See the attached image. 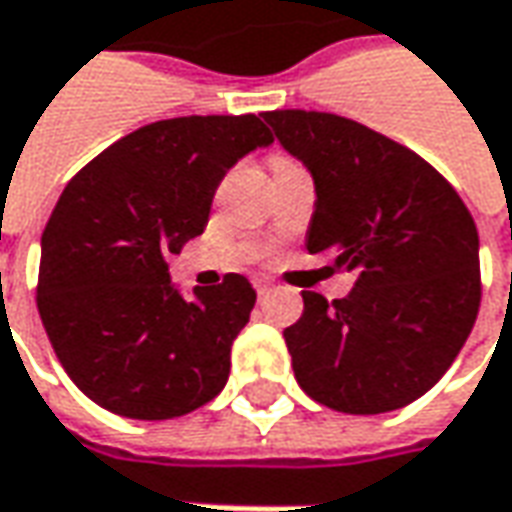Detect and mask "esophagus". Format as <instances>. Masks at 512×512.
<instances>
[{
  "instance_id": "34e87169",
  "label": "esophagus",
  "mask_w": 512,
  "mask_h": 512,
  "mask_svg": "<svg viewBox=\"0 0 512 512\" xmlns=\"http://www.w3.org/2000/svg\"><path fill=\"white\" fill-rule=\"evenodd\" d=\"M255 289L257 294H266V291L272 289V280L269 277H255Z\"/></svg>"
}]
</instances>
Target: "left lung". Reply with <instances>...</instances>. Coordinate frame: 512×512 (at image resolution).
<instances>
[{"instance_id":"8db88e82","label":"left lung","mask_w":512,"mask_h":512,"mask_svg":"<svg viewBox=\"0 0 512 512\" xmlns=\"http://www.w3.org/2000/svg\"><path fill=\"white\" fill-rule=\"evenodd\" d=\"M314 178L306 246L354 272L343 300L303 291L283 331L300 388L343 414L405 408L442 379L479 314V232L456 189L385 135L314 110L263 113Z\"/></svg>"}]
</instances>
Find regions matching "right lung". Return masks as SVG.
Masks as SVG:
<instances>
[{
  "instance_id": "obj_1",
  "label": "right lung",
  "mask_w": 512,
  "mask_h": 512,
  "mask_svg": "<svg viewBox=\"0 0 512 512\" xmlns=\"http://www.w3.org/2000/svg\"><path fill=\"white\" fill-rule=\"evenodd\" d=\"M274 138L257 115L147 124L64 186L42 235L36 306L67 377L127 419H172L223 391L257 294L226 274L189 297L167 257L198 238L215 189Z\"/></svg>"
}]
</instances>
